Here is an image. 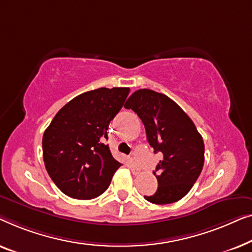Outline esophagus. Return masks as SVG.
<instances>
[{"instance_id": "esophagus-1", "label": "esophagus", "mask_w": 252, "mask_h": 252, "mask_svg": "<svg viewBox=\"0 0 252 252\" xmlns=\"http://www.w3.org/2000/svg\"><path fill=\"white\" fill-rule=\"evenodd\" d=\"M130 169H131V171H132L133 173H136V175L140 172V168L136 164V162H133L132 160L130 161Z\"/></svg>"}]
</instances>
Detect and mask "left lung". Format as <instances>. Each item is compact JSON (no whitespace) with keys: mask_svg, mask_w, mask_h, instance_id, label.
Returning a JSON list of instances; mask_svg holds the SVG:
<instances>
[{"mask_svg":"<svg viewBox=\"0 0 252 252\" xmlns=\"http://www.w3.org/2000/svg\"><path fill=\"white\" fill-rule=\"evenodd\" d=\"M125 107L139 116L148 143L155 153H162L157 172H153L158 190L145 198L154 204L179 201L189 192L203 168L204 143L195 125L168 95L150 89L134 91Z\"/></svg>","mask_w":252,"mask_h":252,"instance_id":"8db88e82","label":"left lung"}]
</instances>
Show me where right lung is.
<instances>
[{
	"mask_svg": "<svg viewBox=\"0 0 252 252\" xmlns=\"http://www.w3.org/2000/svg\"><path fill=\"white\" fill-rule=\"evenodd\" d=\"M129 88H99L67 102L44 131L45 169L67 196L90 200L108 189L121 163L113 158L108 125L120 112Z\"/></svg>",
	"mask_w": 252,
	"mask_h": 252,
	"instance_id": "right-lung-1",
	"label": "right lung"
}]
</instances>
